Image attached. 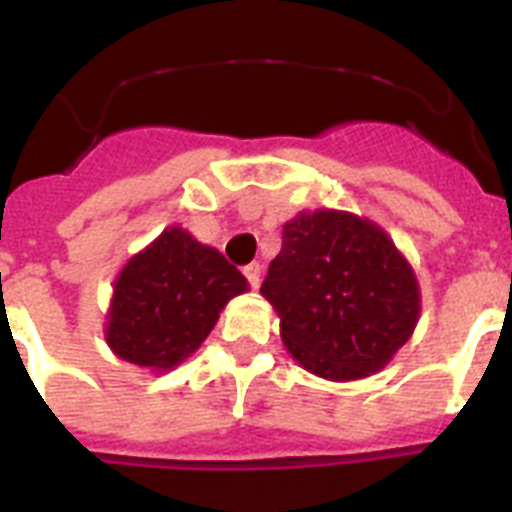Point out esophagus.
<instances>
[{
    "label": "esophagus",
    "instance_id": "1",
    "mask_svg": "<svg viewBox=\"0 0 512 512\" xmlns=\"http://www.w3.org/2000/svg\"><path fill=\"white\" fill-rule=\"evenodd\" d=\"M243 274H246L248 284H251L253 289L259 287V284H261V266L259 264H248L246 269H243Z\"/></svg>",
    "mask_w": 512,
    "mask_h": 512
}]
</instances>
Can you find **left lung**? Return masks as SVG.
I'll return each instance as SVG.
<instances>
[{"label":"left lung","mask_w":512,"mask_h":512,"mask_svg":"<svg viewBox=\"0 0 512 512\" xmlns=\"http://www.w3.org/2000/svg\"><path fill=\"white\" fill-rule=\"evenodd\" d=\"M261 295L279 315L287 351L333 382L379 372L413 336L420 289L413 266L377 223L351 212H300Z\"/></svg>","instance_id":"obj_1"}]
</instances>
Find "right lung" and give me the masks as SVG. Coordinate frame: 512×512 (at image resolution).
Masks as SVG:
<instances>
[{
  "mask_svg": "<svg viewBox=\"0 0 512 512\" xmlns=\"http://www.w3.org/2000/svg\"><path fill=\"white\" fill-rule=\"evenodd\" d=\"M248 289L220 251L171 225L115 279L104 338L135 366L169 372L202 346L220 310Z\"/></svg>",
  "mask_w": 512,
  "mask_h": 512,
  "instance_id": "obj_1",
  "label": "right lung"
}]
</instances>
